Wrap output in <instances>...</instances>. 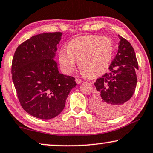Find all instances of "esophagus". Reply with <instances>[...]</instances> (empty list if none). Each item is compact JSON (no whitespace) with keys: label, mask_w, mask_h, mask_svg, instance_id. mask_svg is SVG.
Masks as SVG:
<instances>
[{"label":"esophagus","mask_w":153,"mask_h":153,"mask_svg":"<svg viewBox=\"0 0 153 153\" xmlns=\"http://www.w3.org/2000/svg\"><path fill=\"white\" fill-rule=\"evenodd\" d=\"M76 83L77 84V85H79V84H81V83H82V80L81 79H79V78H77V79H76Z\"/></svg>","instance_id":"esophagus-1"}]
</instances>
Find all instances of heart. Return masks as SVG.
Instances as JSON below:
<instances>
[{
	"instance_id": "b5f03b06",
	"label": "heart",
	"mask_w": 153,
	"mask_h": 153,
	"mask_svg": "<svg viewBox=\"0 0 153 153\" xmlns=\"http://www.w3.org/2000/svg\"><path fill=\"white\" fill-rule=\"evenodd\" d=\"M114 53L110 39L99 35L82 36L71 40L66 51H59L58 59L62 70L70 74L74 70L76 61L84 76L93 78L104 74L108 68Z\"/></svg>"
}]
</instances>
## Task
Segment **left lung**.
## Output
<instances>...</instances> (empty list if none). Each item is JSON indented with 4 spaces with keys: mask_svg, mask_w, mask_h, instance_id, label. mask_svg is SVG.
<instances>
[{
    "mask_svg": "<svg viewBox=\"0 0 153 153\" xmlns=\"http://www.w3.org/2000/svg\"><path fill=\"white\" fill-rule=\"evenodd\" d=\"M118 53L109 66V71L96 79L92 107L99 116L113 119L128 108L135 91L138 62L130 42L119 35Z\"/></svg>",
    "mask_w": 153,
    "mask_h": 153,
    "instance_id": "8db88e82",
    "label": "left lung"
}]
</instances>
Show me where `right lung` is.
<instances>
[{"mask_svg":"<svg viewBox=\"0 0 153 153\" xmlns=\"http://www.w3.org/2000/svg\"><path fill=\"white\" fill-rule=\"evenodd\" d=\"M62 33L32 36L16 48L12 64V80L23 109L40 119H51L63 110L74 77L58 71L55 61Z\"/></svg>","mask_w":153,"mask_h":153,"instance_id":"right-lung-1","label":"right lung"}]
</instances>
